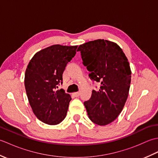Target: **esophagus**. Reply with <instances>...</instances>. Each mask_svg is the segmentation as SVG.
Wrapping results in <instances>:
<instances>
[{"mask_svg": "<svg viewBox=\"0 0 158 158\" xmlns=\"http://www.w3.org/2000/svg\"><path fill=\"white\" fill-rule=\"evenodd\" d=\"M73 95L75 96V97H78V96H79V95H80V92H74V93H73Z\"/></svg>", "mask_w": 158, "mask_h": 158, "instance_id": "1", "label": "esophagus"}]
</instances>
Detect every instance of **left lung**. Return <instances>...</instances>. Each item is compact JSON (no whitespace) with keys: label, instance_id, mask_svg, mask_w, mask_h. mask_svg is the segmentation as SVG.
<instances>
[{"label":"left lung","instance_id":"obj_1","mask_svg":"<svg viewBox=\"0 0 158 158\" xmlns=\"http://www.w3.org/2000/svg\"><path fill=\"white\" fill-rule=\"evenodd\" d=\"M77 51L91 72L90 78L100 83L84 102L88 117L97 125L106 126L119 116L128 96L132 73L128 60L117 43L104 39L83 43Z\"/></svg>","mask_w":158,"mask_h":158}]
</instances>
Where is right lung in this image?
Segmentation results:
<instances>
[{
  "mask_svg": "<svg viewBox=\"0 0 158 158\" xmlns=\"http://www.w3.org/2000/svg\"><path fill=\"white\" fill-rule=\"evenodd\" d=\"M77 48L53 45L36 52L28 63L24 77L26 94L33 113L43 123L57 125L66 117L71 96L57 88Z\"/></svg>",
  "mask_w": 158,
  "mask_h": 158,
  "instance_id": "right-lung-1",
  "label": "right lung"
}]
</instances>
